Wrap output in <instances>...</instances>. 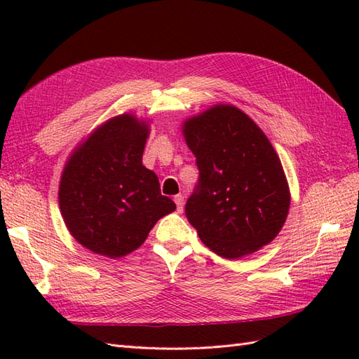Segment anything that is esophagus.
<instances>
[{
	"label": "esophagus",
	"instance_id": "obj_1",
	"mask_svg": "<svg viewBox=\"0 0 359 359\" xmlns=\"http://www.w3.org/2000/svg\"><path fill=\"white\" fill-rule=\"evenodd\" d=\"M174 202H175V205H177V211H179V212L184 211V205H185V199H184V196H182V194L174 196Z\"/></svg>",
	"mask_w": 359,
	"mask_h": 359
}]
</instances>
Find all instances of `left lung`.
Returning a JSON list of instances; mask_svg holds the SVG:
<instances>
[{
	"mask_svg": "<svg viewBox=\"0 0 359 359\" xmlns=\"http://www.w3.org/2000/svg\"><path fill=\"white\" fill-rule=\"evenodd\" d=\"M199 180L185 215L201 241L226 259L251 255L284 225L290 193L280 160L253 120L215 106L184 125Z\"/></svg>",
	"mask_w": 359,
	"mask_h": 359,
	"instance_id": "left-lung-1",
	"label": "left lung"
}]
</instances>
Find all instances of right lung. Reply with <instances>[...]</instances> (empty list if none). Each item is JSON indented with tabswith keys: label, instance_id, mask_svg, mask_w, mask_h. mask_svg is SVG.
Segmentation results:
<instances>
[{
	"label": "right lung",
	"instance_id": "obj_1",
	"mask_svg": "<svg viewBox=\"0 0 359 359\" xmlns=\"http://www.w3.org/2000/svg\"><path fill=\"white\" fill-rule=\"evenodd\" d=\"M148 126L131 114L97 129L67 162L58 201L67 230L83 247L116 259L147 239L175 210L160 193L154 171L142 165Z\"/></svg>",
	"mask_w": 359,
	"mask_h": 359
}]
</instances>
